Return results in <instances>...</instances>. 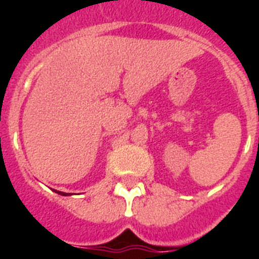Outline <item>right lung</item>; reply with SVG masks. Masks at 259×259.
<instances>
[{
    "label": "right lung",
    "instance_id": "1",
    "mask_svg": "<svg viewBox=\"0 0 259 259\" xmlns=\"http://www.w3.org/2000/svg\"><path fill=\"white\" fill-rule=\"evenodd\" d=\"M57 193L61 194V196H67V193H65V192H59V191H56Z\"/></svg>",
    "mask_w": 259,
    "mask_h": 259
}]
</instances>
